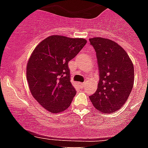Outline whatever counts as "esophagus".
Returning a JSON list of instances; mask_svg holds the SVG:
<instances>
[{"label": "esophagus", "mask_w": 148, "mask_h": 148, "mask_svg": "<svg viewBox=\"0 0 148 148\" xmlns=\"http://www.w3.org/2000/svg\"><path fill=\"white\" fill-rule=\"evenodd\" d=\"M79 86H80V87H81V88H84V86H85V84H84V83H79Z\"/></svg>", "instance_id": "1"}]
</instances>
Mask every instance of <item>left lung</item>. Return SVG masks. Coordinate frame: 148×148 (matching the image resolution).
Returning <instances> with one entry per match:
<instances>
[{
	"instance_id": "obj_1",
	"label": "left lung",
	"mask_w": 148,
	"mask_h": 148,
	"mask_svg": "<svg viewBox=\"0 0 148 148\" xmlns=\"http://www.w3.org/2000/svg\"><path fill=\"white\" fill-rule=\"evenodd\" d=\"M97 57L99 72L98 88L89 96L95 108L112 114L126 102L134 84V66L127 53L108 38H89Z\"/></svg>"
}]
</instances>
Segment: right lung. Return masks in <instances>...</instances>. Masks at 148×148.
I'll return each mask as SVG.
<instances>
[{
    "mask_svg": "<svg viewBox=\"0 0 148 148\" xmlns=\"http://www.w3.org/2000/svg\"><path fill=\"white\" fill-rule=\"evenodd\" d=\"M86 43L84 38L51 35L32 52L26 68L30 91L49 112H62L71 104L76 90L71 83L68 63Z\"/></svg>",
    "mask_w": 148,
    "mask_h": 148,
    "instance_id": "1",
    "label": "right lung"
}]
</instances>
